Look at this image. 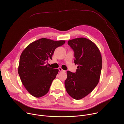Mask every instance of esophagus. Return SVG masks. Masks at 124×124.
<instances>
[{"mask_svg":"<svg viewBox=\"0 0 124 124\" xmlns=\"http://www.w3.org/2000/svg\"><path fill=\"white\" fill-rule=\"evenodd\" d=\"M58 70H59L60 72H66V71L65 70H63L61 67H59V68H58Z\"/></svg>","mask_w":124,"mask_h":124,"instance_id":"34e87169","label":"esophagus"}]
</instances>
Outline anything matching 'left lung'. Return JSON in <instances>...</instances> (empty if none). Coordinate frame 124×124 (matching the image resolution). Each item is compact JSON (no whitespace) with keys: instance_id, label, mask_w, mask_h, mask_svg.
Masks as SVG:
<instances>
[{"instance_id":"1","label":"left lung","mask_w":124,"mask_h":124,"mask_svg":"<svg viewBox=\"0 0 124 124\" xmlns=\"http://www.w3.org/2000/svg\"><path fill=\"white\" fill-rule=\"evenodd\" d=\"M74 51V63L78 67L75 73L68 70L65 86L68 94L80 100L90 94L99 82L102 58L97 46L90 40L78 38L68 41Z\"/></svg>"}]
</instances>
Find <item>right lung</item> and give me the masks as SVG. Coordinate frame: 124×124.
Returning a JSON list of instances; mask_svg holds the SVG:
<instances>
[{
  "label": "right lung",
  "instance_id": "1",
  "mask_svg": "<svg viewBox=\"0 0 124 124\" xmlns=\"http://www.w3.org/2000/svg\"><path fill=\"white\" fill-rule=\"evenodd\" d=\"M65 43L42 38L29 44L20 58L18 73L27 91L33 96L40 98L49 91L58 69L47 67L46 62L52 59L55 49Z\"/></svg>",
  "mask_w": 124,
  "mask_h": 124
}]
</instances>
